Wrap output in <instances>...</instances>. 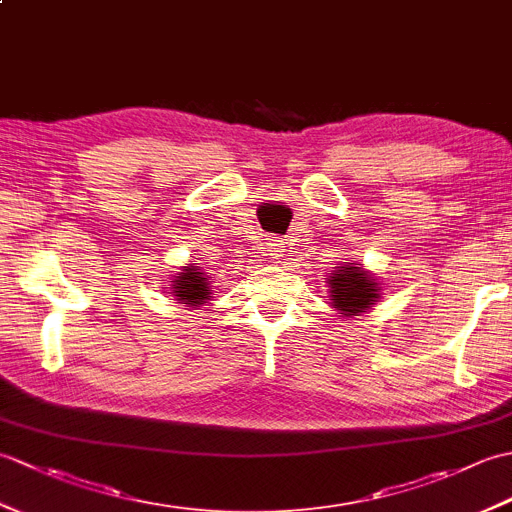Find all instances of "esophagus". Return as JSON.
<instances>
[{
    "instance_id": "esophagus-1",
    "label": "esophagus",
    "mask_w": 512,
    "mask_h": 512,
    "mask_svg": "<svg viewBox=\"0 0 512 512\" xmlns=\"http://www.w3.org/2000/svg\"><path fill=\"white\" fill-rule=\"evenodd\" d=\"M266 248H268V255L270 257L281 259V257H284V253H286V242H284V239L275 237V239H270V242L266 244Z\"/></svg>"
}]
</instances>
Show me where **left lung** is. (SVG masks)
Returning <instances> with one entry per match:
<instances>
[{"label": "left lung", "mask_w": 512, "mask_h": 512, "mask_svg": "<svg viewBox=\"0 0 512 512\" xmlns=\"http://www.w3.org/2000/svg\"><path fill=\"white\" fill-rule=\"evenodd\" d=\"M328 284L332 306L343 317H358L361 312L372 308L380 297L378 281L361 264L343 262V266H336Z\"/></svg>", "instance_id": "obj_1"}]
</instances>
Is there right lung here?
I'll list each match as a JSON object with an SVG mask.
<instances>
[{"label": "right lung", "instance_id": "right-lung-1", "mask_svg": "<svg viewBox=\"0 0 512 512\" xmlns=\"http://www.w3.org/2000/svg\"><path fill=\"white\" fill-rule=\"evenodd\" d=\"M171 288V295L176 297L178 303H187V308L204 306L211 295L209 275H206L200 266L193 264L182 266V273L173 279Z\"/></svg>", "mask_w": 512, "mask_h": 512}]
</instances>
